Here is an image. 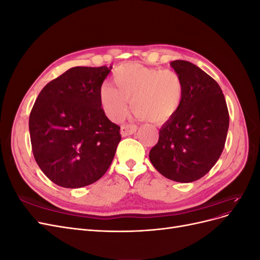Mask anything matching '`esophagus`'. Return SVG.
<instances>
[{
	"instance_id": "34e87169",
	"label": "esophagus",
	"mask_w": 260,
	"mask_h": 260,
	"mask_svg": "<svg viewBox=\"0 0 260 260\" xmlns=\"http://www.w3.org/2000/svg\"><path fill=\"white\" fill-rule=\"evenodd\" d=\"M138 127L136 124H123L121 125V136L122 137H127V136H131L137 131Z\"/></svg>"
}]
</instances>
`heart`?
Wrapping results in <instances>:
<instances>
[{
  "label": "heart",
  "mask_w": 260,
  "mask_h": 260,
  "mask_svg": "<svg viewBox=\"0 0 260 260\" xmlns=\"http://www.w3.org/2000/svg\"><path fill=\"white\" fill-rule=\"evenodd\" d=\"M113 81L116 88L104 84L100 90L102 107L112 120L125 115L129 101L137 116L152 122L170 119L182 105L184 86L175 70L127 64L115 70Z\"/></svg>",
  "instance_id": "1"
}]
</instances>
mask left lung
Instances as JSON below:
<instances>
[{
  "label": "left lung",
  "mask_w": 260,
  "mask_h": 260,
  "mask_svg": "<svg viewBox=\"0 0 260 260\" xmlns=\"http://www.w3.org/2000/svg\"><path fill=\"white\" fill-rule=\"evenodd\" d=\"M170 66L182 79L183 101L177 115L161 125L149 160L164 177L188 183L205 176L219 159L229 112L221 88L204 70L186 60Z\"/></svg>",
  "instance_id": "1"
}]
</instances>
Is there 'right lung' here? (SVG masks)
<instances>
[{
	"label": "right lung",
	"mask_w": 260,
	"mask_h": 260,
	"mask_svg": "<svg viewBox=\"0 0 260 260\" xmlns=\"http://www.w3.org/2000/svg\"><path fill=\"white\" fill-rule=\"evenodd\" d=\"M112 66L74 67L46 84L31 109L29 132L38 166L52 182L77 188L104 176L120 142L100 90Z\"/></svg>",
	"instance_id": "right-lung-1"
}]
</instances>
